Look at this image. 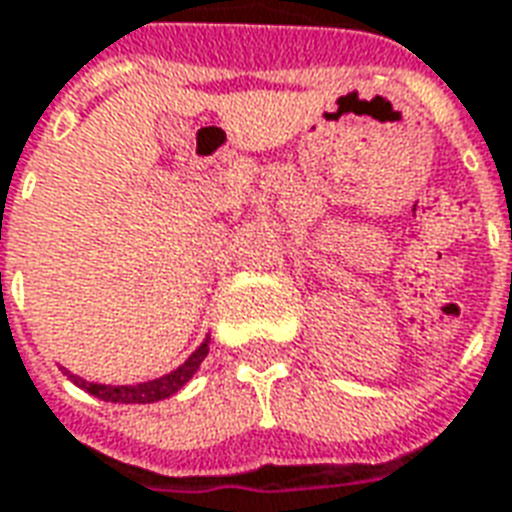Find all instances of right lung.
Segmentation results:
<instances>
[{"label": "right lung", "mask_w": 512, "mask_h": 512, "mask_svg": "<svg viewBox=\"0 0 512 512\" xmlns=\"http://www.w3.org/2000/svg\"><path fill=\"white\" fill-rule=\"evenodd\" d=\"M207 352H210V335L201 341L199 349L190 354L188 360L179 365V368L158 376V379H152V382L141 384H95L81 379V376L70 374L67 368H62V371H65L67 379L76 384V387L87 390L89 395H95L100 401H111V404H155V401H163V398H171L174 393H179L193 379V374L199 371L201 360L207 357Z\"/></svg>", "instance_id": "obj_1"}]
</instances>
